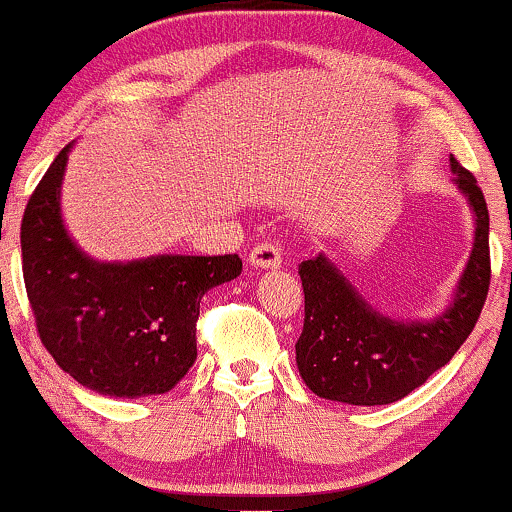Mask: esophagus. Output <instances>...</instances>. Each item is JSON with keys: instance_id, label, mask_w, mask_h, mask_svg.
Masks as SVG:
<instances>
[{"instance_id": "obj_1", "label": "esophagus", "mask_w": 512, "mask_h": 512, "mask_svg": "<svg viewBox=\"0 0 512 512\" xmlns=\"http://www.w3.org/2000/svg\"><path fill=\"white\" fill-rule=\"evenodd\" d=\"M250 262L260 269H274L281 264V248L272 240H262L250 252Z\"/></svg>"}]
</instances>
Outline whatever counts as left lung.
Instances as JSON below:
<instances>
[{
    "instance_id": "8db88e82",
    "label": "left lung",
    "mask_w": 512,
    "mask_h": 512,
    "mask_svg": "<svg viewBox=\"0 0 512 512\" xmlns=\"http://www.w3.org/2000/svg\"><path fill=\"white\" fill-rule=\"evenodd\" d=\"M450 166L477 214V233L455 303L436 320L404 325L375 313L322 255L298 267L305 317L296 363L317 397L361 407L397 402L443 368L472 334L491 284L489 209L477 178L455 156Z\"/></svg>"
}]
</instances>
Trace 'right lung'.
I'll list each match as a JSON object with an SVG mask.
<instances>
[{
    "instance_id": "right-lung-1",
    "label": "right lung",
    "mask_w": 512,
    "mask_h": 512,
    "mask_svg": "<svg viewBox=\"0 0 512 512\" xmlns=\"http://www.w3.org/2000/svg\"><path fill=\"white\" fill-rule=\"evenodd\" d=\"M69 146L28 199L21 267L38 337L76 383L110 397L163 395L197 358L199 301L236 279L238 255H161L129 264L88 260L60 216Z\"/></svg>"
}]
</instances>
